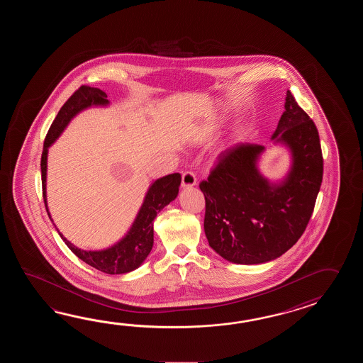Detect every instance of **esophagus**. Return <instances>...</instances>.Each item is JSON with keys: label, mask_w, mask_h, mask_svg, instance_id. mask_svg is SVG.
<instances>
[{"label": "esophagus", "mask_w": 363, "mask_h": 363, "mask_svg": "<svg viewBox=\"0 0 363 363\" xmlns=\"http://www.w3.org/2000/svg\"><path fill=\"white\" fill-rule=\"evenodd\" d=\"M196 184H197V179L193 172L188 171L182 175V188H192Z\"/></svg>", "instance_id": "esophagus-1"}]
</instances>
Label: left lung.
Segmentation results:
<instances>
[{
	"instance_id": "left-lung-1",
	"label": "left lung",
	"mask_w": 363,
	"mask_h": 363,
	"mask_svg": "<svg viewBox=\"0 0 363 363\" xmlns=\"http://www.w3.org/2000/svg\"><path fill=\"white\" fill-rule=\"evenodd\" d=\"M284 108L271 136L274 145L289 153L283 178L263 175L259 162L266 147L239 143L219 155L216 169L200 184L208 245L228 262L277 259L301 238L313 214L323 177L319 135L289 91Z\"/></svg>"
}]
</instances>
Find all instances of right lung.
I'll return each instance as SVG.
<instances>
[{"label":"right lung","instance_id":"add662e5","mask_svg":"<svg viewBox=\"0 0 363 363\" xmlns=\"http://www.w3.org/2000/svg\"><path fill=\"white\" fill-rule=\"evenodd\" d=\"M108 105H110V101L108 100L106 93L99 88L83 85L69 97V100L66 101V104L58 111L55 122L52 123L48 131L45 143H44V150L41 155V180H43V196H44L45 208L52 222L53 219L48 208L47 199L49 147L55 144L63 131L67 128L69 122L77 114H80L86 108H108ZM180 183H182L180 174H170L153 180L147 188L144 201L140 206L138 214L135 216V220L132 222L130 230L122 239L118 240L111 247H105L101 250L80 249L66 239L55 227H55L69 250L86 264L110 275L131 272L139 269L140 266L145 262L155 242L153 222L155 216L164 206H167L170 202L178 197Z\"/></svg>","mask_w":363,"mask_h":363}]
</instances>
